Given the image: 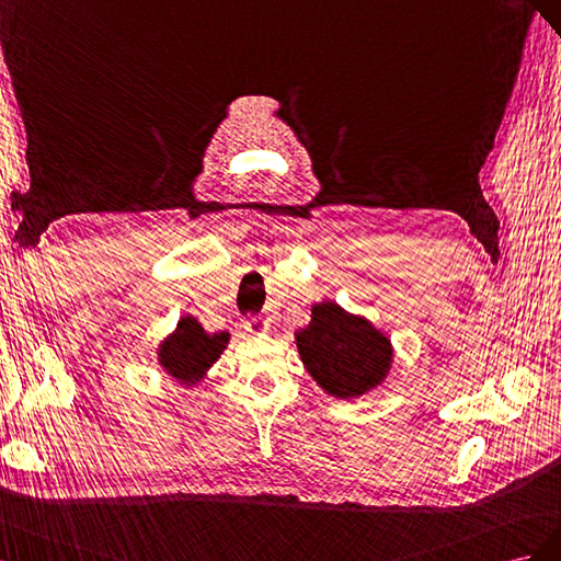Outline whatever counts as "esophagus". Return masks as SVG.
Returning <instances> with one entry per match:
<instances>
[{
	"instance_id": "esophagus-1",
	"label": "esophagus",
	"mask_w": 561,
	"mask_h": 561,
	"mask_svg": "<svg viewBox=\"0 0 561 561\" xmlns=\"http://www.w3.org/2000/svg\"><path fill=\"white\" fill-rule=\"evenodd\" d=\"M244 329L253 331V333H265L270 329V322H267V319H263V317H251V319H247V322H244Z\"/></svg>"
}]
</instances>
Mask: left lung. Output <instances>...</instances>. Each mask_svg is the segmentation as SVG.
Instances as JSON below:
<instances>
[{"instance_id": "left-lung-1", "label": "left lung", "mask_w": 561, "mask_h": 561, "mask_svg": "<svg viewBox=\"0 0 561 561\" xmlns=\"http://www.w3.org/2000/svg\"><path fill=\"white\" fill-rule=\"evenodd\" d=\"M296 345L317 386L339 399H357L378 388L394 357L386 333L333 300L312 306L310 324L296 331Z\"/></svg>"}]
</instances>
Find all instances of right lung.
Segmentation results:
<instances>
[{
  "label": "right lung",
  "mask_w": 561,
  "mask_h": 561,
  "mask_svg": "<svg viewBox=\"0 0 561 561\" xmlns=\"http://www.w3.org/2000/svg\"><path fill=\"white\" fill-rule=\"evenodd\" d=\"M230 343V333H206L195 317H181L179 327L159 343L162 369L183 386H197Z\"/></svg>",
  "instance_id": "add662e5"
}]
</instances>
